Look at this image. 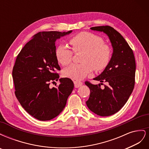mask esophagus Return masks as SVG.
<instances>
[{
	"label": "esophagus",
	"mask_w": 149,
	"mask_h": 149,
	"mask_svg": "<svg viewBox=\"0 0 149 149\" xmlns=\"http://www.w3.org/2000/svg\"><path fill=\"white\" fill-rule=\"evenodd\" d=\"M73 83H74V88H78L80 86H81L83 84L82 82L78 81H73Z\"/></svg>",
	"instance_id": "34e87169"
}]
</instances>
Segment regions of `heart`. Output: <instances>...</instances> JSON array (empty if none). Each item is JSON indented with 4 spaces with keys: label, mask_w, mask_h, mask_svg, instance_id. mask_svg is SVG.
<instances>
[{
    "label": "heart",
    "mask_w": 149,
    "mask_h": 149,
    "mask_svg": "<svg viewBox=\"0 0 149 149\" xmlns=\"http://www.w3.org/2000/svg\"><path fill=\"white\" fill-rule=\"evenodd\" d=\"M73 51L82 52L79 64H73L65 68L63 73L66 77L74 79H82L91 74L94 70L101 71L109 64L111 57V49L103 39L94 33L84 31L70 39ZM66 45L57 46L55 56L58 63L66 66L71 63L73 52Z\"/></svg>",
    "instance_id": "obj_1"
}]
</instances>
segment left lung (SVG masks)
Returning a JSON list of instances; mask_svg holds the SVG:
<instances>
[{
  "mask_svg": "<svg viewBox=\"0 0 149 149\" xmlns=\"http://www.w3.org/2000/svg\"><path fill=\"white\" fill-rule=\"evenodd\" d=\"M93 30L103 31L107 35L113 48L111 59L102 73L94 80L106 82L100 84L86 81L90 89L86 105L94 113L109 116L118 112L127 101L135 85L136 61L132 49L118 31L110 26H98Z\"/></svg>",
  "mask_w": 149,
  "mask_h": 149,
  "instance_id": "8db88e82",
  "label": "left lung"
}]
</instances>
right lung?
<instances>
[{"label": "right lung", "instance_id": "1", "mask_svg": "<svg viewBox=\"0 0 149 149\" xmlns=\"http://www.w3.org/2000/svg\"><path fill=\"white\" fill-rule=\"evenodd\" d=\"M71 31H40L17 56L12 70L15 94L24 109L38 120H49L59 115L73 89L71 79H59L56 71L61 68L55 56L56 40ZM58 79L61 83L56 88L49 86Z\"/></svg>", "mask_w": 149, "mask_h": 149}]
</instances>
